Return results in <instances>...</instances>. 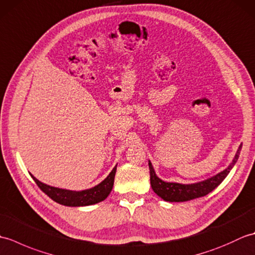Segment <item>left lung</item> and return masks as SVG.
Returning a JSON list of instances; mask_svg holds the SVG:
<instances>
[{
	"mask_svg": "<svg viewBox=\"0 0 255 255\" xmlns=\"http://www.w3.org/2000/svg\"><path fill=\"white\" fill-rule=\"evenodd\" d=\"M241 148L242 145H240L239 149H238L234 160H232L230 165L227 167L226 170L221 171L215 176L207 178V180L198 182V183H193V184L170 183V182L162 181L161 178L156 176L153 166L149 161L151 187H152L153 192L162 199H164L165 202H171V203L187 202V200L203 197L205 195L209 194L211 191H214V189L225 180L226 176L229 174V172L231 171L232 167L235 166L238 159H239Z\"/></svg>",
	"mask_w": 255,
	"mask_h": 255,
	"instance_id": "obj_1",
	"label": "left lung"
}]
</instances>
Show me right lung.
Masks as SVG:
<instances>
[{"mask_svg": "<svg viewBox=\"0 0 255 255\" xmlns=\"http://www.w3.org/2000/svg\"><path fill=\"white\" fill-rule=\"evenodd\" d=\"M116 169L117 165H115L108 176L104 181H102L99 185L78 192L47 185V184L38 181L35 176L31 175V177L34 178L38 187L52 200H55L56 203L64 206H71V207H79V206H89L100 203L110 195L113 189Z\"/></svg>", "mask_w": 255, "mask_h": 255, "instance_id": "right-lung-1", "label": "right lung"}]
</instances>
